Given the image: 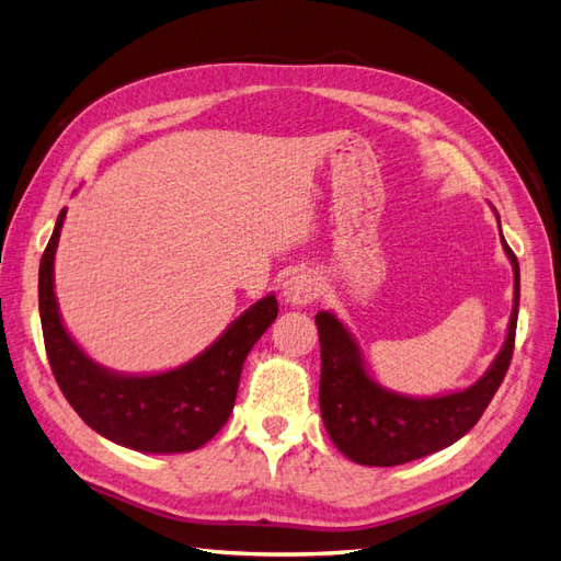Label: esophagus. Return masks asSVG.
Here are the masks:
<instances>
[{
	"instance_id": "1",
	"label": "esophagus",
	"mask_w": 561,
	"mask_h": 561,
	"mask_svg": "<svg viewBox=\"0 0 561 561\" xmlns=\"http://www.w3.org/2000/svg\"><path fill=\"white\" fill-rule=\"evenodd\" d=\"M320 295V278L313 271H299L283 283V297L293 307H307Z\"/></svg>"
}]
</instances>
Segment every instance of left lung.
Instances as JSON below:
<instances>
[{
    "label": "left lung",
    "instance_id": "8db88e82",
    "mask_svg": "<svg viewBox=\"0 0 561 561\" xmlns=\"http://www.w3.org/2000/svg\"><path fill=\"white\" fill-rule=\"evenodd\" d=\"M501 245L515 276L511 322L494 363L463 390L419 398L381 386L369 375L363 351L344 322L332 311L316 313L320 336V414L334 447L351 461L381 468L414 461L454 445L480 421L511 365L517 330L519 264L503 233Z\"/></svg>",
    "mask_w": 561,
    "mask_h": 561
}]
</instances>
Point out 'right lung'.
<instances>
[{
    "label": "right lung",
    "instance_id": "1",
    "mask_svg": "<svg viewBox=\"0 0 561 561\" xmlns=\"http://www.w3.org/2000/svg\"><path fill=\"white\" fill-rule=\"evenodd\" d=\"M67 208L60 210L39 264V316L50 369L62 396L89 426L142 454H184L203 447L233 412L243 363L278 316L276 295L254 301L190 363L151 375H126L95 363L67 332L54 262Z\"/></svg>",
    "mask_w": 561,
    "mask_h": 561
}]
</instances>
